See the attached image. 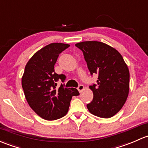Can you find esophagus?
I'll return each instance as SVG.
<instances>
[{"mask_svg":"<svg viewBox=\"0 0 148 148\" xmlns=\"http://www.w3.org/2000/svg\"><path fill=\"white\" fill-rule=\"evenodd\" d=\"M77 89H78V91L81 93L82 91H83L84 89V85H82V84H80L78 86V88H77Z\"/></svg>","mask_w":148,"mask_h":148,"instance_id":"esophagus-1","label":"esophagus"}]
</instances>
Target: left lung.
Instances as JSON below:
<instances>
[{"label": "left lung", "instance_id": "left-lung-1", "mask_svg": "<svg viewBox=\"0 0 148 148\" xmlns=\"http://www.w3.org/2000/svg\"><path fill=\"white\" fill-rule=\"evenodd\" d=\"M75 45L83 52L91 74L99 75L97 86H89L94 98L87 108L98 117H112L122 108L129 94L126 63L119 51L101 42L85 41Z\"/></svg>", "mask_w": 148, "mask_h": 148}]
</instances>
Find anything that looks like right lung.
Wrapping results in <instances>:
<instances>
[{
    "mask_svg": "<svg viewBox=\"0 0 148 148\" xmlns=\"http://www.w3.org/2000/svg\"><path fill=\"white\" fill-rule=\"evenodd\" d=\"M70 45L51 43L40 49L27 62L22 77V86L30 108L47 121L63 117L67 113L73 96H78L77 88H56V82L64 81V74L54 72V64L62 51Z\"/></svg>",
    "mask_w": 148,
    "mask_h": 148,
    "instance_id": "add662e5",
    "label": "right lung"
}]
</instances>
